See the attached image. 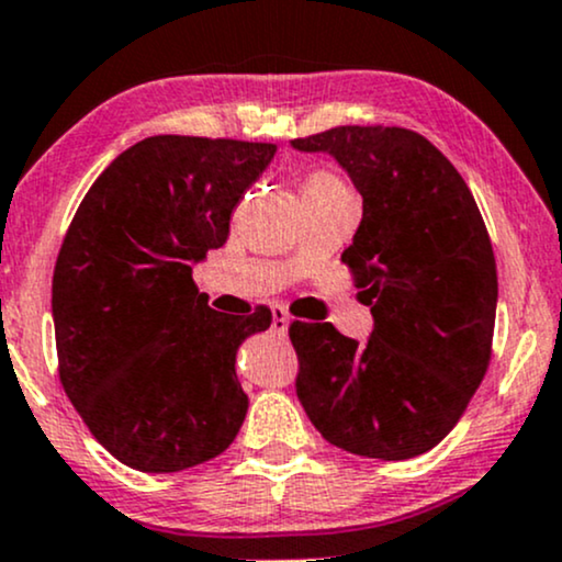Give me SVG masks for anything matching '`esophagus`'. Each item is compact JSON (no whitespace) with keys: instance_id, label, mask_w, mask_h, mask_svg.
Instances as JSON below:
<instances>
[{"instance_id":"1","label":"esophagus","mask_w":562,"mask_h":562,"mask_svg":"<svg viewBox=\"0 0 562 562\" xmlns=\"http://www.w3.org/2000/svg\"><path fill=\"white\" fill-rule=\"evenodd\" d=\"M288 325H290L288 308L280 306V303H274V306H272V330H274V335H285Z\"/></svg>"}]
</instances>
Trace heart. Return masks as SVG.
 I'll list each match as a JSON object with an SVG mask.
<instances>
[{"label":"heart","instance_id":"b5f03b06","mask_svg":"<svg viewBox=\"0 0 562 562\" xmlns=\"http://www.w3.org/2000/svg\"><path fill=\"white\" fill-rule=\"evenodd\" d=\"M344 192H348L344 179L327 169L312 171L303 182V195H344Z\"/></svg>","mask_w":562,"mask_h":562}]
</instances>
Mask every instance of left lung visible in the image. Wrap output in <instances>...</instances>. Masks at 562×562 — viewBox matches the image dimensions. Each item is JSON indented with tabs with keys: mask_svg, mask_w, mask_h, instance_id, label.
Segmentation results:
<instances>
[{
	"mask_svg": "<svg viewBox=\"0 0 562 562\" xmlns=\"http://www.w3.org/2000/svg\"><path fill=\"white\" fill-rule=\"evenodd\" d=\"M293 147L330 153L364 200L340 261L375 317L367 344L330 322H293L295 393L333 447L409 460L454 428L492 362L486 224L460 171L412 128L335 126Z\"/></svg>",
	"mask_w": 562,
	"mask_h": 562,
	"instance_id": "left-lung-1",
	"label": "left lung"
}]
</instances>
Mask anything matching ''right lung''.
Wrapping results in <instances>:
<instances>
[{
  "instance_id": "add662e5",
  "label": "right lung",
  "mask_w": 562,
  "mask_h": 562,
  "mask_svg": "<svg viewBox=\"0 0 562 562\" xmlns=\"http://www.w3.org/2000/svg\"><path fill=\"white\" fill-rule=\"evenodd\" d=\"M272 142L158 134L121 153L83 195L53 274L57 375L115 460L177 473L235 441L248 396L237 346L272 312L218 314L192 263L222 248Z\"/></svg>"
}]
</instances>
